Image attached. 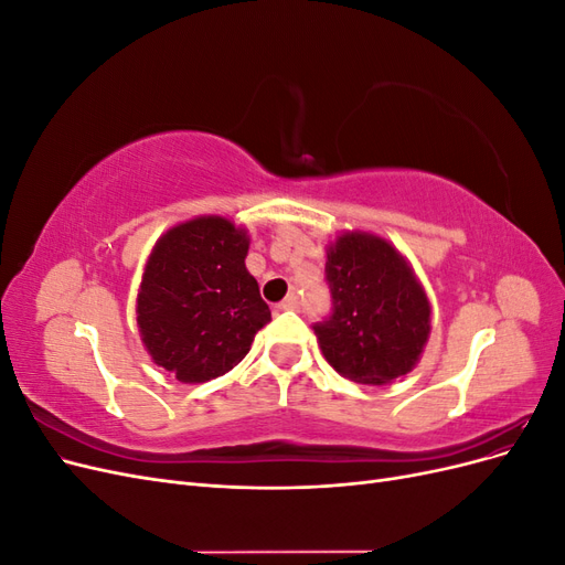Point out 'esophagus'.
Segmentation results:
<instances>
[{"label": "esophagus", "instance_id": "34e87169", "mask_svg": "<svg viewBox=\"0 0 565 565\" xmlns=\"http://www.w3.org/2000/svg\"><path fill=\"white\" fill-rule=\"evenodd\" d=\"M299 306H301V301H299V297L297 295H289L287 299H282L276 309L278 311H299Z\"/></svg>", "mask_w": 565, "mask_h": 565}]
</instances>
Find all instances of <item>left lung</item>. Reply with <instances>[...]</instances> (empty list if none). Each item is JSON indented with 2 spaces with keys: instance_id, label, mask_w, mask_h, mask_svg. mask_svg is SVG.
Segmentation results:
<instances>
[{
  "instance_id": "obj_1",
  "label": "left lung",
  "mask_w": 565,
  "mask_h": 565,
  "mask_svg": "<svg viewBox=\"0 0 565 565\" xmlns=\"http://www.w3.org/2000/svg\"><path fill=\"white\" fill-rule=\"evenodd\" d=\"M332 316L313 324L341 377L382 386L413 370L431 334V303L405 256L384 237L344 231L328 245Z\"/></svg>"
}]
</instances>
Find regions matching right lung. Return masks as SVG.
I'll return each mask as SVG.
<instances>
[{
    "mask_svg": "<svg viewBox=\"0 0 565 565\" xmlns=\"http://www.w3.org/2000/svg\"><path fill=\"white\" fill-rule=\"evenodd\" d=\"M247 249V228L207 214L172 226L148 254L136 324L152 363L183 384L233 370L270 320Z\"/></svg>",
    "mask_w": 565,
    "mask_h": 565,
    "instance_id": "add662e5",
    "label": "right lung"
}]
</instances>
